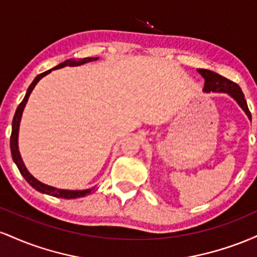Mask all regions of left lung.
<instances>
[{"label": "left lung", "instance_id": "8db88e82", "mask_svg": "<svg viewBox=\"0 0 257 257\" xmlns=\"http://www.w3.org/2000/svg\"><path fill=\"white\" fill-rule=\"evenodd\" d=\"M200 75L204 78V91H220V93H227L228 95H231L235 101L238 102V105L243 108V111L245 112L246 116L249 117V119H251V113H250L249 108H247L246 100L244 99V94L241 91L240 87L234 82L229 81L223 77V76L219 75V73L210 71V70L205 69H198L197 70Z\"/></svg>", "mask_w": 257, "mask_h": 257}]
</instances>
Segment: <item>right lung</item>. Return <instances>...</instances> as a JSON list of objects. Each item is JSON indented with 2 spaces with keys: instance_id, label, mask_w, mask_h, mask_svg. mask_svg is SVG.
Masks as SVG:
<instances>
[{
  "instance_id": "add662e5",
  "label": "right lung",
  "mask_w": 257,
  "mask_h": 257,
  "mask_svg": "<svg viewBox=\"0 0 257 257\" xmlns=\"http://www.w3.org/2000/svg\"><path fill=\"white\" fill-rule=\"evenodd\" d=\"M99 58H83V59H79V60H73V59H70V60L64 61V63L57 65L53 69L48 70V71L40 73V75L36 76V78L34 79V82L30 84V87L28 88V91H26L24 99L23 101L20 102L19 106H18L16 114H14V118L13 122H12V134H11V152H12V157H13L14 163L17 164L18 169H19L20 174L24 176V179L26 181L30 184L35 190H37L38 192H42L46 194H49V196L53 197H57V198H65V199H73V198H79V197H84L87 194H89L94 188H88V190H63V188H57V187H53V186H48L46 184H42L41 181H38L37 179H35L34 176L31 175L30 173L28 172L26 167L24 166V162H23L22 156L19 153V149H18V134H19V125H20V119H22V114L23 111H24V107L28 102L29 96H30L31 91L34 90L35 85L37 84V82L40 81L41 78L44 77L46 75H48L49 72H52L53 70H57V69H61V67L65 66H79V65H83L87 63H90V61H95L98 60Z\"/></svg>"
}]
</instances>
